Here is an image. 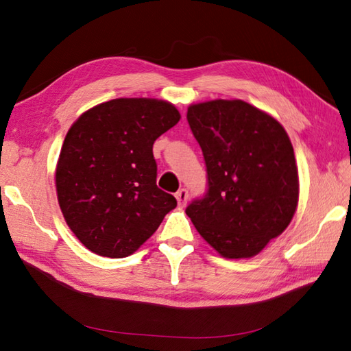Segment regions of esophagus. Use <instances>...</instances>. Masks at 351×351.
Wrapping results in <instances>:
<instances>
[{
	"label": "esophagus",
	"mask_w": 351,
	"mask_h": 351,
	"mask_svg": "<svg viewBox=\"0 0 351 351\" xmlns=\"http://www.w3.org/2000/svg\"><path fill=\"white\" fill-rule=\"evenodd\" d=\"M175 197L178 200V205L185 206V205H187V200H189V190L187 189H181L180 191L176 193Z\"/></svg>",
	"instance_id": "esophagus-1"
}]
</instances>
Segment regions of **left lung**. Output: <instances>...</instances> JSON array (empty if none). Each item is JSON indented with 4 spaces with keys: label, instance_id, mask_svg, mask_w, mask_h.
<instances>
[{
    "label": "left lung",
    "instance_id": "left-lung-1",
    "mask_svg": "<svg viewBox=\"0 0 351 351\" xmlns=\"http://www.w3.org/2000/svg\"><path fill=\"white\" fill-rule=\"evenodd\" d=\"M187 121L202 149L208 190L185 213L223 258L258 255L288 228L299 204V173L287 131L240 99L193 104Z\"/></svg>",
    "mask_w": 351,
    "mask_h": 351
}]
</instances>
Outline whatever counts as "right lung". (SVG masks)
<instances>
[{"mask_svg": "<svg viewBox=\"0 0 351 351\" xmlns=\"http://www.w3.org/2000/svg\"><path fill=\"white\" fill-rule=\"evenodd\" d=\"M180 119L167 101L119 98L73 122L58 156L56 189L66 223L88 250L130 256L176 206L156 187L152 146Z\"/></svg>", "mask_w": 351, "mask_h": 351, "instance_id": "1", "label": "right lung"}]
</instances>
